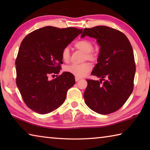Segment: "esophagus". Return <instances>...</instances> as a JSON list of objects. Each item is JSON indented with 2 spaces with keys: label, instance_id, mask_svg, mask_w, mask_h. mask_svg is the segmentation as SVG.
<instances>
[{
  "label": "esophagus",
  "instance_id": "esophagus-1",
  "mask_svg": "<svg viewBox=\"0 0 150 150\" xmlns=\"http://www.w3.org/2000/svg\"><path fill=\"white\" fill-rule=\"evenodd\" d=\"M75 81H79V80L81 79V78H80V77H75Z\"/></svg>",
  "mask_w": 150,
  "mask_h": 150
}]
</instances>
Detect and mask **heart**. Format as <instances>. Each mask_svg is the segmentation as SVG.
Instances as JSON below:
<instances>
[{
    "label": "heart",
    "instance_id": "heart-1",
    "mask_svg": "<svg viewBox=\"0 0 150 150\" xmlns=\"http://www.w3.org/2000/svg\"><path fill=\"white\" fill-rule=\"evenodd\" d=\"M75 47L77 50L85 53L84 60H88L91 62H96L98 59V53L93 50V42L87 39H82L75 43ZM62 57L64 62L68 63L71 59V53L69 47H65L62 52ZM65 71L68 72L77 77H82L91 70L89 63L84 62L81 64H71L65 66Z\"/></svg>",
    "mask_w": 150,
    "mask_h": 150
}]
</instances>
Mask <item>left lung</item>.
<instances>
[{"mask_svg": "<svg viewBox=\"0 0 150 150\" xmlns=\"http://www.w3.org/2000/svg\"><path fill=\"white\" fill-rule=\"evenodd\" d=\"M85 35L95 38L100 46L98 63L91 75L101 79H87L85 102L100 115L115 112L133 91L136 64L132 47L125 34L108 26L85 28L81 38Z\"/></svg>", "mask_w": 150, "mask_h": 150, "instance_id": "left-lung-1", "label": "left lung"}]
</instances>
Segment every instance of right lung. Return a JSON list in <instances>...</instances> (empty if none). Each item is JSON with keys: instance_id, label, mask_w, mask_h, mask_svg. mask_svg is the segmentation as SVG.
<instances>
[{"instance_id": "obj_1", "label": "right lung", "mask_w": 150, "mask_h": 150, "mask_svg": "<svg viewBox=\"0 0 150 150\" xmlns=\"http://www.w3.org/2000/svg\"><path fill=\"white\" fill-rule=\"evenodd\" d=\"M83 30L45 26L28 34L20 44L15 65L16 85L28 107L40 115L62 105L68 89L75 84L73 75H59L62 52ZM57 77L50 80V76Z\"/></svg>"}]
</instances>
